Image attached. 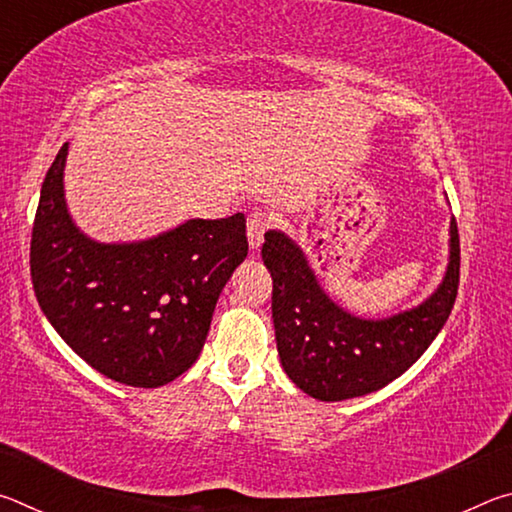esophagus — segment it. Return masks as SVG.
I'll use <instances>...</instances> for the list:
<instances>
[{"instance_id": "1", "label": "esophagus", "mask_w": 512, "mask_h": 512, "mask_svg": "<svg viewBox=\"0 0 512 512\" xmlns=\"http://www.w3.org/2000/svg\"><path fill=\"white\" fill-rule=\"evenodd\" d=\"M248 244H250V250H259V246L264 244V235L268 232V228H271V216H268L266 212H253L248 216Z\"/></svg>"}]
</instances>
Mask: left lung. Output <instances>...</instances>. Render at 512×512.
I'll return each mask as SVG.
<instances>
[{
  "mask_svg": "<svg viewBox=\"0 0 512 512\" xmlns=\"http://www.w3.org/2000/svg\"><path fill=\"white\" fill-rule=\"evenodd\" d=\"M262 259L273 277V325L280 363L300 391L320 402L375 393L418 361L452 314L461 246L452 216L443 282L418 307L361 318L336 305L291 237L268 230Z\"/></svg>",
  "mask_w": 512,
  "mask_h": 512,
  "instance_id": "1",
  "label": "left lung"
}]
</instances>
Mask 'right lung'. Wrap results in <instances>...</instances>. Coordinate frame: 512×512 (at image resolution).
Returning a JSON list of instances; mask_svg holds the SVG:
<instances>
[{
	"mask_svg": "<svg viewBox=\"0 0 512 512\" xmlns=\"http://www.w3.org/2000/svg\"><path fill=\"white\" fill-rule=\"evenodd\" d=\"M63 144L45 176L31 235L42 314L69 348L119 384L158 388L194 366L225 282L248 255L246 219H189L158 237L101 244L65 201Z\"/></svg>",
	"mask_w": 512,
	"mask_h": 512,
	"instance_id": "right-lung-1",
	"label": "right lung"
}]
</instances>
